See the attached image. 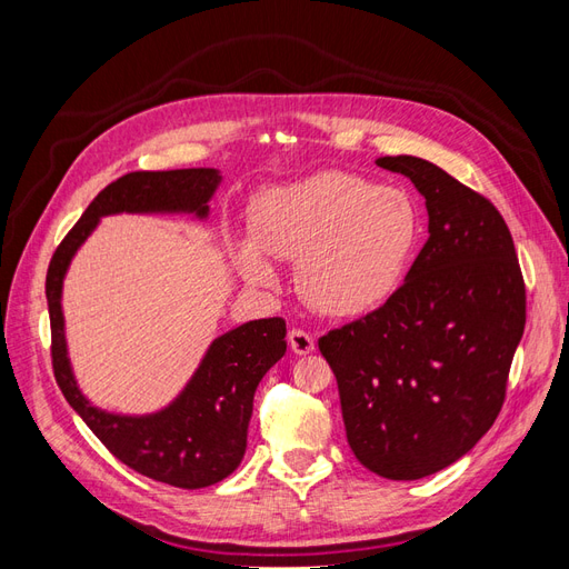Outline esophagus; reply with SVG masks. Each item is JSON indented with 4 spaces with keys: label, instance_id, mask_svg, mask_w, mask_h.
Here are the masks:
<instances>
[{
    "label": "esophagus",
    "instance_id": "1",
    "mask_svg": "<svg viewBox=\"0 0 569 569\" xmlns=\"http://www.w3.org/2000/svg\"><path fill=\"white\" fill-rule=\"evenodd\" d=\"M289 349L297 356H308L316 349V339L303 330H291L289 332Z\"/></svg>",
    "mask_w": 569,
    "mask_h": 569
}]
</instances>
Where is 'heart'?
<instances>
[{"label": "heart", "mask_w": 569, "mask_h": 569, "mask_svg": "<svg viewBox=\"0 0 569 569\" xmlns=\"http://www.w3.org/2000/svg\"><path fill=\"white\" fill-rule=\"evenodd\" d=\"M251 234L234 247L251 284H278L268 252L297 261L299 295L318 313L360 318L401 289L418 249L420 216L403 189L330 170L266 192Z\"/></svg>", "instance_id": "obj_1"}]
</instances>
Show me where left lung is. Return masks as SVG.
Here are the masks:
<instances>
[{"instance_id": "left-lung-1", "label": "left lung", "mask_w": 569, "mask_h": 569, "mask_svg": "<svg viewBox=\"0 0 569 569\" xmlns=\"http://www.w3.org/2000/svg\"><path fill=\"white\" fill-rule=\"evenodd\" d=\"M425 197L429 239L377 311L320 337L360 465L422 479L462 458L501 412L527 320L525 280L496 206L418 157L375 161Z\"/></svg>"}]
</instances>
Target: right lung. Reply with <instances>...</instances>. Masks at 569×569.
<instances>
[{"instance_id": "1", "label": "right lung", "mask_w": 569, "mask_h": 569, "mask_svg": "<svg viewBox=\"0 0 569 569\" xmlns=\"http://www.w3.org/2000/svg\"><path fill=\"white\" fill-rule=\"evenodd\" d=\"M216 168L140 170L101 189L51 256L47 306L51 366L66 401L97 439L128 468L178 489H203L237 470L247 451L253 393L287 351L282 318L251 320L211 341L192 380L166 408L149 416H118L84 399L66 349L61 289L66 270L99 218L116 213H192L209 218L220 184Z\"/></svg>"}]
</instances>
